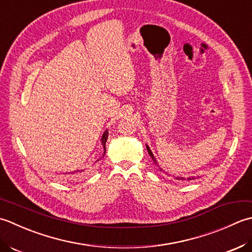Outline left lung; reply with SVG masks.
<instances>
[{"label":"left lung","instance_id":"left-lung-1","mask_svg":"<svg viewBox=\"0 0 252 252\" xmlns=\"http://www.w3.org/2000/svg\"><path fill=\"white\" fill-rule=\"evenodd\" d=\"M146 147H147V150H148V153H149V156H150L151 157V158H152V160H153V162H155V164H156V165L158 167V168H160V171H162L163 173H165V171H163V169L161 168V166L160 165H158V162L157 161V158H155V156H153V153H152V151H151V149L150 148H149V146L148 145H146ZM165 174H167V175L168 176H171V175H169V174L168 173H165ZM176 179H178V181H185V179H186V178H184V177H178V176H176L175 177ZM191 179H196V178H194V177H188L187 178V181H191Z\"/></svg>","mask_w":252,"mask_h":252}]
</instances>
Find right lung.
<instances>
[{"instance_id": "right-lung-1", "label": "right lung", "mask_w": 252, "mask_h": 252, "mask_svg": "<svg viewBox=\"0 0 252 252\" xmlns=\"http://www.w3.org/2000/svg\"><path fill=\"white\" fill-rule=\"evenodd\" d=\"M107 137H109V131L105 130V131L103 132V135H102V138H101V143H102V147H103V151H104L103 156L105 155V142H106V140H107ZM102 158H103V157H102ZM76 172H83V169H81V171H78V169H77ZM76 172L74 171V172H70V173H64V174H74V173H76Z\"/></svg>"}]
</instances>
